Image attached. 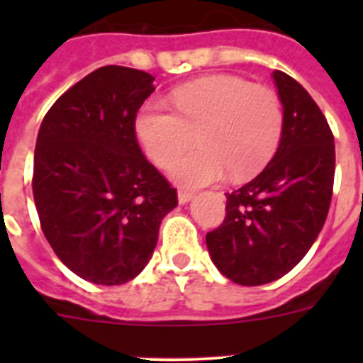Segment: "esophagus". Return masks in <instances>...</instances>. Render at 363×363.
<instances>
[{"mask_svg": "<svg viewBox=\"0 0 363 363\" xmlns=\"http://www.w3.org/2000/svg\"><path fill=\"white\" fill-rule=\"evenodd\" d=\"M192 196H194L192 192H189V191H179V192H178V201H179V203H187V201L192 200Z\"/></svg>", "mask_w": 363, "mask_h": 363, "instance_id": "34e87169", "label": "esophagus"}]
</instances>
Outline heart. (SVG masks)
Wrapping results in <instances>:
<instances>
[{"mask_svg":"<svg viewBox=\"0 0 363 363\" xmlns=\"http://www.w3.org/2000/svg\"><path fill=\"white\" fill-rule=\"evenodd\" d=\"M171 104L147 101L134 129L145 154L169 169L191 145L201 149L172 167L184 187H203L229 172L233 179L258 174L277 154L284 134V107L269 86L236 76H209L174 89Z\"/></svg>","mask_w":363,"mask_h":363,"instance_id":"b5f03b06","label":"heart"}]
</instances>
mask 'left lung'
<instances>
[{"label": "left lung", "mask_w": 363, "mask_h": 363, "mask_svg": "<svg viewBox=\"0 0 363 363\" xmlns=\"http://www.w3.org/2000/svg\"><path fill=\"white\" fill-rule=\"evenodd\" d=\"M272 78L285 116L280 147L255 179L227 192L223 223L205 236L214 265L238 285L269 284L300 264L335 184V136L323 112L289 74Z\"/></svg>", "instance_id": "1"}]
</instances>
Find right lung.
Returning a JSON list of instances; mask_svg holds the SVG:
<instances>
[{
  "mask_svg": "<svg viewBox=\"0 0 363 363\" xmlns=\"http://www.w3.org/2000/svg\"><path fill=\"white\" fill-rule=\"evenodd\" d=\"M152 82L145 70L101 67L54 101L38 133L32 192L41 230L57 258L92 284L138 277L163 216L178 205L134 129Z\"/></svg>",
  "mask_w": 363,
  "mask_h": 363,
  "instance_id": "right-lung-1",
  "label": "right lung"
}]
</instances>
